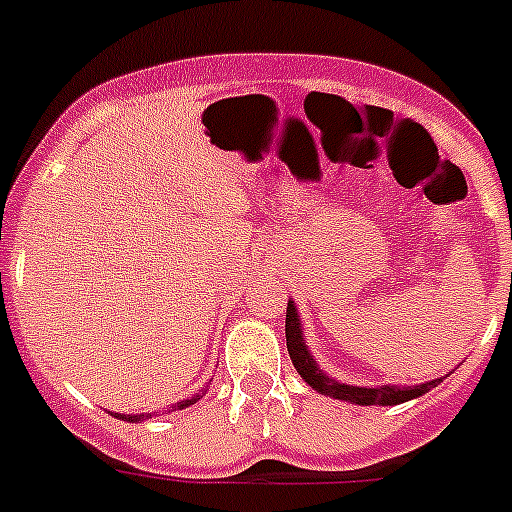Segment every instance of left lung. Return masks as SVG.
Returning a JSON list of instances; mask_svg holds the SVG:
<instances>
[{"label": "left lung", "instance_id": "obj_1", "mask_svg": "<svg viewBox=\"0 0 512 512\" xmlns=\"http://www.w3.org/2000/svg\"><path fill=\"white\" fill-rule=\"evenodd\" d=\"M285 338H288V353L290 361H293L295 371L300 374V379L310 386L313 391L323 396H333V399L351 401L358 407H394V404H404V401H412L417 396L427 394L429 389H434L437 384H442V376L432 381H424L417 386H353L336 381L333 376H328L326 371L318 366V361L313 358V353L308 351V343L303 336V321H300L298 305L295 300H288V313H285Z\"/></svg>", "mask_w": 512, "mask_h": 512}]
</instances>
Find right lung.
<instances>
[{"instance_id":"right-lung-1","label":"right lung","mask_w":512,"mask_h":512,"mask_svg":"<svg viewBox=\"0 0 512 512\" xmlns=\"http://www.w3.org/2000/svg\"><path fill=\"white\" fill-rule=\"evenodd\" d=\"M202 396H204V391H202V394L189 396V399H184V401H176V404H171V407H169V412H176V409L191 407V404H197V401L202 399ZM154 414H156V412H154ZM113 417L123 419V422H143V419H148V417H151V414H113Z\"/></svg>"}]
</instances>
